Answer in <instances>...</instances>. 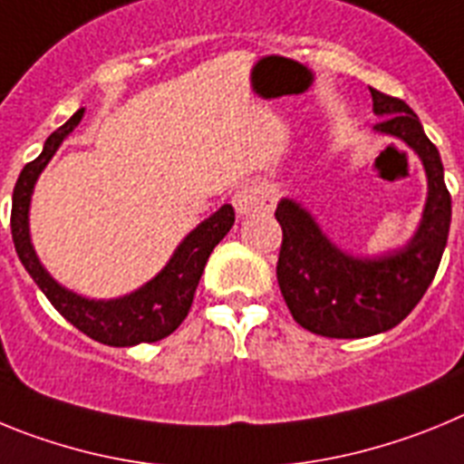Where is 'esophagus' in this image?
Returning a JSON list of instances; mask_svg holds the SVG:
<instances>
[{
    "instance_id": "1",
    "label": "esophagus",
    "mask_w": 464,
    "mask_h": 464,
    "mask_svg": "<svg viewBox=\"0 0 464 464\" xmlns=\"http://www.w3.org/2000/svg\"><path fill=\"white\" fill-rule=\"evenodd\" d=\"M274 190L262 183H251V186H241L237 195L232 197L237 213L241 216H251V213L272 211L274 208Z\"/></svg>"
}]
</instances>
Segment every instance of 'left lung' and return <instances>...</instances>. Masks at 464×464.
<instances>
[{"mask_svg": "<svg viewBox=\"0 0 464 464\" xmlns=\"http://www.w3.org/2000/svg\"><path fill=\"white\" fill-rule=\"evenodd\" d=\"M370 92L381 118L376 132L401 139L425 167L428 199L416 235L379 257H355L332 244L295 199H281L274 213L283 229L276 265L283 299L299 325L330 339L372 337L400 325L430 288L449 239L450 195L440 150L407 102Z\"/></svg>", "mask_w": 464, "mask_h": 464, "instance_id": "left-lung-1", "label": "left lung"}]
</instances>
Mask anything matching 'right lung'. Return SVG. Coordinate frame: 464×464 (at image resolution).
I'll use <instances>...</instances> for the list:
<instances>
[{"mask_svg": "<svg viewBox=\"0 0 464 464\" xmlns=\"http://www.w3.org/2000/svg\"><path fill=\"white\" fill-rule=\"evenodd\" d=\"M81 118L83 109L76 111L63 127H57L44 143L39 158L27 162L20 171L14 188V207H11V235H14L15 253L41 293L51 299V304L90 339L106 346L160 342L169 337L190 311L197 283L202 278L208 256L235 225V208L223 204L213 216L197 225L179 244L165 269L134 293L116 299H88L72 293L60 285L36 257L30 239V202L39 174L51 162L60 143L79 125Z\"/></svg>", "mask_w": 464, "mask_h": 464, "instance_id": "obj_1", "label": "right lung"}]
</instances>
